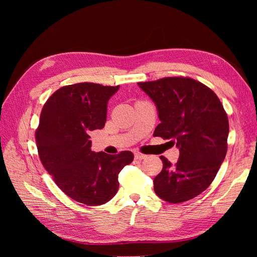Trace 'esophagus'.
Instances as JSON below:
<instances>
[{"label":"esophagus","instance_id":"34e87169","mask_svg":"<svg viewBox=\"0 0 257 257\" xmlns=\"http://www.w3.org/2000/svg\"><path fill=\"white\" fill-rule=\"evenodd\" d=\"M146 157H147V155H145L143 153L135 152V159H137V160H144V159H146Z\"/></svg>","mask_w":257,"mask_h":257}]
</instances>
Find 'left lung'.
I'll list each match as a JSON object with an SVG mask.
<instances>
[{"instance_id":"1","label":"left lung","mask_w":257,"mask_h":257,"mask_svg":"<svg viewBox=\"0 0 257 257\" xmlns=\"http://www.w3.org/2000/svg\"><path fill=\"white\" fill-rule=\"evenodd\" d=\"M157 106L161 123L153 136L170 139L179 149L173 165L161 157L162 172L154 178V191L163 200L183 203L211 184L227 152L228 118L215 93L184 77L138 82Z\"/></svg>"}]
</instances>
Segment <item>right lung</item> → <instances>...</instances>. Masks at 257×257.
I'll return each instance as SVG.
<instances>
[{"label": "right lung", "instance_id": "add662e5", "mask_svg": "<svg viewBox=\"0 0 257 257\" xmlns=\"http://www.w3.org/2000/svg\"><path fill=\"white\" fill-rule=\"evenodd\" d=\"M82 82L59 89L44 105L36 130L38 155L53 181L68 197L88 206L109 201L119 189L118 175L134 154L91 150L90 131L102 130L107 104L119 90Z\"/></svg>", "mask_w": 257, "mask_h": 257}]
</instances>
